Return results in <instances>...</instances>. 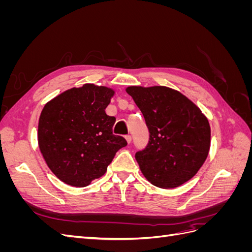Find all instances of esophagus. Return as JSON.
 <instances>
[{
  "label": "esophagus",
  "mask_w": 252,
  "mask_h": 252,
  "mask_svg": "<svg viewBox=\"0 0 252 252\" xmlns=\"http://www.w3.org/2000/svg\"><path fill=\"white\" fill-rule=\"evenodd\" d=\"M125 139H126V141H127V143H128V144H130V143H131V135H130V134H127V135H125Z\"/></svg>",
  "instance_id": "esophagus-1"
}]
</instances>
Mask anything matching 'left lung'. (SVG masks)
Returning a JSON list of instances; mask_svg holds the SVG:
<instances>
[{
  "label": "left lung",
  "instance_id": "8db88e82",
  "mask_svg": "<svg viewBox=\"0 0 252 252\" xmlns=\"http://www.w3.org/2000/svg\"><path fill=\"white\" fill-rule=\"evenodd\" d=\"M149 130V142L135 154L144 177L159 188H174L193 178L210 149L209 122L180 91L165 86H129Z\"/></svg>",
  "mask_w": 252,
  "mask_h": 252
}]
</instances>
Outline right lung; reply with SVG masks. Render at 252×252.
Masks as SVG:
<instances>
[{
  "label": "right lung",
  "instance_id": "right-lung-1",
  "mask_svg": "<svg viewBox=\"0 0 252 252\" xmlns=\"http://www.w3.org/2000/svg\"><path fill=\"white\" fill-rule=\"evenodd\" d=\"M114 90L94 84L68 89L41 112L37 141L49 169L66 184L88 186L105 174L117 151L127 145L112 133L116 118L105 109Z\"/></svg>",
  "mask_w": 252,
  "mask_h": 252
}]
</instances>
